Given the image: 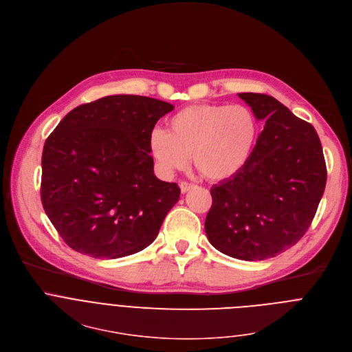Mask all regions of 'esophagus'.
Here are the masks:
<instances>
[{
    "label": "esophagus",
    "mask_w": 352,
    "mask_h": 352,
    "mask_svg": "<svg viewBox=\"0 0 352 352\" xmlns=\"http://www.w3.org/2000/svg\"><path fill=\"white\" fill-rule=\"evenodd\" d=\"M193 186H195L193 184H189V182H186V181H182V182L179 184V188H181V192H182V193H186V192L190 190Z\"/></svg>",
    "instance_id": "esophagus-1"
}]
</instances>
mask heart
<instances>
[{"mask_svg": "<svg viewBox=\"0 0 352 352\" xmlns=\"http://www.w3.org/2000/svg\"><path fill=\"white\" fill-rule=\"evenodd\" d=\"M260 135L256 113L245 104L199 103L177 111L168 133L149 137V151L164 173L186 167L189 157L201 177L223 182L250 163Z\"/></svg>", "mask_w": 352, "mask_h": 352, "instance_id": "heart-1", "label": "heart"}]
</instances>
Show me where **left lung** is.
<instances>
[{
    "label": "left lung",
    "instance_id": "obj_1",
    "mask_svg": "<svg viewBox=\"0 0 352 352\" xmlns=\"http://www.w3.org/2000/svg\"><path fill=\"white\" fill-rule=\"evenodd\" d=\"M239 96L265 127L248 167L211 188L204 229L221 253L261 261L293 248L305 235L327 171L319 137L309 123L270 95Z\"/></svg>",
    "mask_w": 352,
    "mask_h": 352
}]
</instances>
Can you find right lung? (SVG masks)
Returning a JSON list of instances; mask_svg holds the SVG:
<instances>
[{
	"mask_svg": "<svg viewBox=\"0 0 352 352\" xmlns=\"http://www.w3.org/2000/svg\"><path fill=\"white\" fill-rule=\"evenodd\" d=\"M171 103L111 95L69 111L44 144L41 203L65 243L94 258L148 248L181 189L153 174L149 137Z\"/></svg>",
	"mask_w": 352,
	"mask_h": 352,
	"instance_id": "right-lung-1",
	"label": "right lung"
}]
</instances>
